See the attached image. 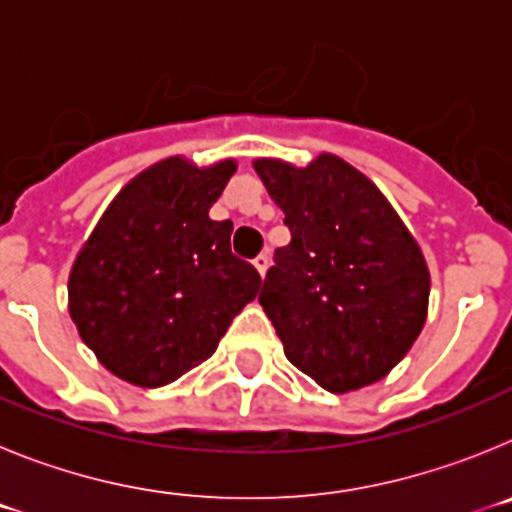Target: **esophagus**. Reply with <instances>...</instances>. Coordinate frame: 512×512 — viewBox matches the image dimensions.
<instances>
[{"label": "esophagus", "mask_w": 512, "mask_h": 512, "mask_svg": "<svg viewBox=\"0 0 512 512\" xmlns=\"http://www.w3.org/2000/svg\"><path fill=\"white\" fill-rule=\"evenodd\" d=\"M269 253H259V256H256V259H253V266H256V269H259V274L261 277H264L266 274V269H269Z\"/></svg>", "instance_id": "34e87169"}]
</instances>
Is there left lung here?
<instances>
[{
  "instance_id": "8db88e82",
  "label": "left lung",
  "mask_w": 512,
  "mask_h": 512,
  "mask_svg": "<svg viewBox=\"0 0 512 512\" xmlns=\"http://www.w3.org/2000/svg\"><path fill=\"white\" fill-rule=\"evenodd\" d=\"M253 169L292 233L259 292L287 359L328 392L390 374L420 336L431 295L423 253L400 215L330 153L305 169L277 158Z\"/></svg>"
}]
</instances>
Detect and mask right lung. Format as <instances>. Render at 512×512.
<instances>
[{
  "label": "right lung",
  "mask_w": 512,
  "mask_h": 512,
  "mask_svg": "<svg viewBox=\"0 0 512 512\" xmlns=\"http://www.w3.org/2000/svg\"><path fill=\"white\" fill-rule=\"evenodd\" d=\"M235 161L197 169L171 156L122 187L69 277V312L102 366L164 387L215 354L261 277L230 251V220L210 207Z\"/></svg>",
  "instance_id": "right-lung-1"
}]
</instances>
